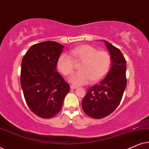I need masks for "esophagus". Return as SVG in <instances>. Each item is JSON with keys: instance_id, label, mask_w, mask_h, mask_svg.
<instances>
[{"instance_id": "esophagus-1", "label": "esophagus", "mask_w": 149, "mask_h": 149, "mask_svg": "<svg viewBox=\"0 0 149 149\" xmlns=\"http://www.w3.org/2000/svg\"><path fill=\"white\" fill-rule=\"evenodd\" d=\"M77 86H75V85H70V89H77Z\"/></svg>"}]
</instances>
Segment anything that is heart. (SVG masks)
<instances>
[{
	"mask_svg": "<svg viewBox=\"0 0 149 149\" xmlns=\"http://www.w3.org/2000/svg\"><path fill=\"white\" fill-rule=\"evenodd\" d=\"M70 54L77 62H82L79 70L69 77V81L77 85L96 82L105 76L111 64V57L107 51H98L94 47L84 45L70 50ZM59 70L65 76L74 70V61L70 55L62 54L58 60Z\"/></svg>",
	"mask_w": 149,
	"mask_h": 149,
	"instance_id": "b5f03b06",
	"label": "heart"
}]
</instances>
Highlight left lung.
<instances>
[{
	"label": "left lung",
	"instance_id": "1",
	"mask_svg": "<svg viewBox=\"0 0 149 149\" xmlns=\"http://www.w3.org/2000/svg\"><path fill=\"white\" fill-rule=\"evenodd\" d=\"M104 42L111 54V68L100 82L89 87L82 101L83 111L94 119L107 117L117 109L127 85L123 55L110 42L106 40Z\"/></svg>",
	"mask_w": 149,
	"mask_h": 149
}]
</instances>
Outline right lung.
I'll use <instances>...</instances> for the list:
<instances>
[{
    "instance_id": "add662e5",
    "label": "right lung",
    "mask_w": 149,
    "mask_h": 149,
    "mask_svg": "<svg viewBox=\"0 0 149 149\" xmlns=\"http://www.w3.org/2000/svg\"><path fill=\"white\" fill-rule=\"evenodd\" d=\"M64 46L45 41L30 47L22 61L20 83L26 104L38 117L50 119L62 107L70 85L56 66Z\"/></svg>"
}]
</instances>
